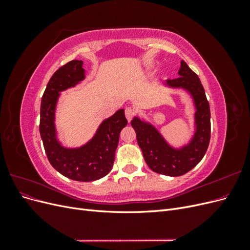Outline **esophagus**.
<instances>
[{
	"label": "esophagus",
	"instance_id": "esophagus-1",
	"mask_svg": "<svg viewBox=\"0 0 250 250\" xmlns=\"http://www.w3.org/2000/svg\"><path fill=\"white\" fill-rule=\"evenodd\" d=\"M125 117L128 120V122H130L132 118L134 117V109L131 107H126L125 108Z\"/></svg>",
	"mask_w": 250,
	"mask_h": 250
}]
</instances>
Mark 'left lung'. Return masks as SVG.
Wrapping results in <instances>:
<instances>
[{
    "label": "left lung",
    "mask_w": 250,
    "mask_h": 250,
    "mask_svg": "<svg viewBox=\"0 0 250 250\" xmlns=\"http://www.w3.org/2000/svg\"><path fill=\"white\" fill-rule=\"evenodd\" d=\"M179 77L167 80L165 85L183 88L190 94L195 105V131L187 145L174 148L165 140L156 127L134 117L131 126L148 167L168 176H180L192 170L206 154L210 139V111L201 81L188 65L181 60Z\"/></svg>",
    "instance_id": "1"
}]
</instances>
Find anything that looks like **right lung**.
Segmentation results:
<instances>
[{
  "label": "right lung",
  "instance_id": "add662e5",
  "mask_svg": "<svg viewBox=\"0 0 250 250\" xmlns=\"http://www.w3.org/2000/svg\"><path fill=\"white\" fill-rule=\"evenodd\" d=\"M82 60H72L53 74L42 97L40 132L52 167L77 181H94L107 175L115 162L120 132L127 125L124 109L105 119L92 140L78 148H65L57 139L55 109L59 95L85 78Z\"/></svg>",
  "mask_w": 250,
  "mask_h": 250
}]
</instances>
